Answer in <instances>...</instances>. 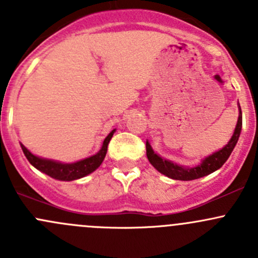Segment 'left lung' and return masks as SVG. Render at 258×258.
Here are the masks:
<instances>
[{"label": "left lung", "instance_id": "obj_1", "mask_svg": "<svg viewBox=\"0 0 258 258\" xmlns=\"http://www.w3.org/2000/svg\"><path fill=\"white\" fill-rule=\"evenodd\" d=\"M238 111H240V113H238L237 124H236L235 132H233L232 137L228 141V144L225 147L221 148L220 151L212 153L209 157L202 160L201 163L199 166H196V167H183V166L176 165V163L171 162V161L165 160L161 156H158L157 153H155V151L152 150V147L148 144V141H146V155H147L148 161H150L151 165L158 172H161L162 175L167 176V177L172 179H179V181H191V179H197L215 172L218 168L222 167L223 163L228 160L231 152H232L238 141V137H240L242 128V111L240 103H238Z\"/></svg>", "mask_w": 258, "mask_h": 258}]
</instances>
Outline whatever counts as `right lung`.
Wrapping results in <instances>:
<instances>
[{
  "label": "right lung",
  "mask_w": 258,
  "mask_h": 258,
  "mask_svg": "<svg viewBox=\"0 0 258 258\" xmlns=\"http://www.w3.org/2000/svg\"><path fill=\"white\" fill-rule=\"evenodd\" d=\"M114 131L116 130H112L110 135L106 137L102 144V147H101V150L96 155L85 158V160L77 161L75 163H62L57 162V161L47 160V158H41L31 153L22 144H21V148H22L28 162L33 167L37 168L38 171L46 173L49 177L59 179V181H74V179H79L90 175V173H92L93 171L100 167L102 161L105 160V156L107 153V146L110 144L111 139H112Z\"/></svg>",
  "instance_id": "add662e5"
}]
</instances>
